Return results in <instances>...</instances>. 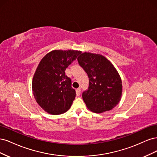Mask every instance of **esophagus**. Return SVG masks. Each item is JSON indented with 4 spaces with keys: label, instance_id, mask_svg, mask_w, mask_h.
Masks as SVG:
<instances>
[{
    "label": "esophagus",
    "instance_id": "1",
    "mask_svg": "<svg viewBox=\"0 0 157 157\" xmlns=\"http://www.w3.org/2000/svg\"><path fill=\"white\" fill-rule=\"evenodd\" d=\"M80 92H81V90H80V88H77V90H76V94H77V96H80Z\"/></svg>",
    "mask_w": 157,
    "mask_h": 157
}]
</instances>
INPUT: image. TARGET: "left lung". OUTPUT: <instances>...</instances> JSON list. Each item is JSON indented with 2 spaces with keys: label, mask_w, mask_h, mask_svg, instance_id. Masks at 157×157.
<instances>
[{
  "label": "left lung",
  "mask_w": 157,
  "mask_h": 157,
  "mask_svg": "<svg viewBox=\"0 0 157 157\" xmlns=\"http://www.w3.org/2000/svg\"><path fill=\"white\" fill-rule=\"evenodd\" d=\"M88 76L89 86L82 93L86 107L94 113L111 110L120 101L122 80L113 65L100 54L84 52L77 58Z\"/></svg>",
  "instance_id": "left-lung-1"
}]
</instances>
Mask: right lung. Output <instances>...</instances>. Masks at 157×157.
I'll return each instance as SVG.
<instances>
[{
    "label": "right lung",
    "instance_id": "add662e5",
    "mask_svg": "<svg viewBox=\"0 0 157 157\" xmlns=\"http://www.w3.org/2000/svg\"><path fill=\"white\" fill-rule=\"evenodd\" d=\"M80 54L78 50H55L38 65L32 82L33 95L41 108L51 115L64 113L72 105L76 92L65 71Z\"/></svg>",
    "mask_w": 157,
    "mask_h": 157
}]
</instances>
